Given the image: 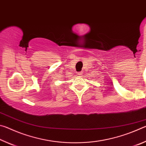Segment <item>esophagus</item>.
<instances>
[{"mask_svg":"<svg viewBox=\"0 0 146 146\" xmlns=\"http://www.w3.org/2000/svg\"><path fill=\"white\" fill-rule=\"evenodd\" d=\"M82 73H83L82 71H80V72H78V73H76V74H77V75H78V76H80L81 75H82Z\"/></svg>","mask_w":146,"mask_h":146,"instance_id":"esophagus-1","label":"esophagus"}]
</instances>
